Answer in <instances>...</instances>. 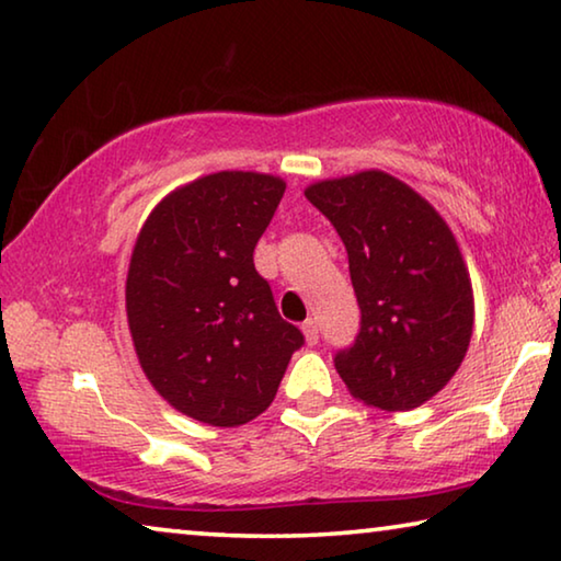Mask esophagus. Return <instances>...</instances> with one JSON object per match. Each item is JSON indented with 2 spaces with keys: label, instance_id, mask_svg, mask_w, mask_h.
Instances as JSON below:
<instances>
[{
  "label": "esophagus",
  "instance_id": "34e87169",
  "mask_svg": "<svg viewBox=\"0 0 561 561\" xmlns=\"http://www.w3.org/2000/svg\"><path fill=\"white\" fill-rule=\"evenodd\" d=\"M301 332H305V340H307V344H317V342H319V327H317V319H307V322L301 324Z\"/></svg>",
  "mask_w": 561,
  "mask_h": 561
}]
</instances>
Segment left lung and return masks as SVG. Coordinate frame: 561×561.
<instances>
[{
  "label": "left lung",
  "mask_w": 561,
  "mask_h": 561,
  "mask_svg": "<svg viewBox=\"0 0 561 561\" xmlns=\"http://www.w3.org/2000/svg\"><path fill=\"white\" fill-rule=\"evenodd\" d=\"M350 256L362 322L334 367L359 402L407 412L455 377L474 324L457 239L437 209L397 176L369 169L307 186Z\"/></svg>",
  "instance_id": "obj_1"
}]
</instances>
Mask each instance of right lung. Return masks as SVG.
Wrapping results in <instances>:
<instances>
[{"mask_svg": "<svg viewBox=\"0 0 561 561\" xmlns=\"http://www.w3.org/2000/svg\"><path fill=\"white\" fill-rule=\"evenodd\" d=\"M284 190L272 174H207L159 202L137 237L131 342L157 392L197 422L239 426L260 416L305 344L254 270V247Z\"/></svg>", "mask_w": 561, "mask_h": 561, "instance_id": "add662e5", "label": "right lung"}]
</instances>
